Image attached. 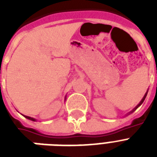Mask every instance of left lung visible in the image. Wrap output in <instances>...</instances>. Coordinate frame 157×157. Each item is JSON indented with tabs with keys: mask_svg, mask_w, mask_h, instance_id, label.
<instances>
[{
	"mask_svg": "<svg viewBox=\"0 0 157 157\" xmlns=\"http://www.w3.org/2000/svg\"><path fill=\"white\" fill-rule=\"evenodd\" d=\"M147 92H148V90H147V92H146V93H145V94H144V98H142V100H141V101H140V102H139V104L137 105L136 107H134V109L132 110L131 112H129V114H128V115H129V114H131V113H133V112H134V111H135V110H136V109H137V108H138V107H139V106H141V105H142V103H144V100H145V98H146V97H147Z\"/></svg>",
	"mask_w": 157,
	"mask_h": 157,
	"instance_id": "8db88e82",
	"label": "left lung"
}]
</instances>
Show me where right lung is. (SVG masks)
Segmentation results:
<instances>
[{
    "label": "right lung",
    "mask_w": 157,
    "mask_h": 157,
    "mask_svg": "<svg viewBox=\"0 0 157 157\" xmlns=\"http://www.w3.org/2000/svg\"><path fill=\"white\" fill-rule=\"evenodd\" d=\"M65 100H66V97H65ZM23 116L25 117V118H27V119L30 120V121H36V120L35 118H33V117H28V116H24V115H23Z\"/></svg>",
    "instance_id": "right-lung-1"
}]
</instances>
